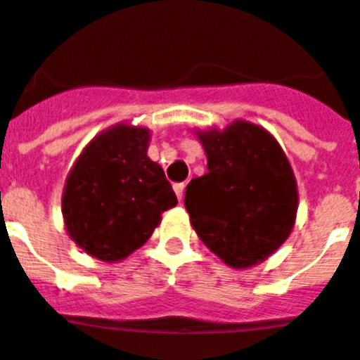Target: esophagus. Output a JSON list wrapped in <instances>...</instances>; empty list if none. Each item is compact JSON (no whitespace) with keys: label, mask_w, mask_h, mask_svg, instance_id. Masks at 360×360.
Returning a JSON list of instances; mask_svg holds the SVG:
<instances>
[{"label":"esophagus","mask_w":360,"mask_h":360,"mask_svg":"<svg viewBox=\"0 0 360 360\" xmlns=\"http://www.w3.org/2000/svg\"><path fill=\"white\" fill-rule=\"evenodd\" d=\"M174 191L175 194H177V200L183 202V196H185V183H177V185H174Z\"/></svg>","instance_id":"1"}]
</instances>
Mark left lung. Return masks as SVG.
I'll return each mask as SVG.
<instances>
[{"mask_svg":"<svg viewBox=\"0 0 360 360\" xmlns=\"http://www.w3.org/2000/svg\"><path fill=\"white\" fill-rule=\"evenodd\" d=\"M196 136L207 174L186 186L192 228L226 265L254 267L278 250L295 226L299 191L290 160L274 136L250 121Z\"/></svg>","mask_w":360,"mask_h":360,"instance_id":"1","label":"left lung"}]
</instances>
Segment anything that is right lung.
<instances>
[{"label":"right lung","mask_w":360,"mask_h":360,"mask_svg":"<svg viewBox=\"0 0 360 360\" xmlns=\"http://www.w3.org/2000/svg\"><path fill=\"white\" fill-rule=\"evenodd\" d=\"M147 127L117 123L98 132L72 164L63 196L67 233L101 262L130 256L177 205L164 169L147 157Z\"/></svg>","instance_id":"obj_1"}]
</instances>
